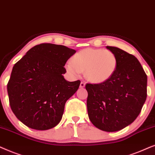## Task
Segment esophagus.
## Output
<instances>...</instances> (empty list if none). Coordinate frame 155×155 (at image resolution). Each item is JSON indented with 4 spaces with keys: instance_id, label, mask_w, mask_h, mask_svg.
I'll return each mask as SVG.
<instances>
[{
    "instance_id": "1",
    "label": "esophagus",
    "mask_w": 155,
    "mask_h": 155,
    "mask_svg": "<svg viewBox=\"0 0 155 155\" xmlns=\"http://www.w3.org/2000/svg\"><path fill=\"white\" fill-rule=\"evenodd\" d=\"M85 85H86L85 82L81 81V84H80V88H84V87H85Z\"/></svg>"
}]
</instances>
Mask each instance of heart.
Masks as SVG:
<instances>
[{
  "label": "heart",
  "mask_w": 155,
  "mask_h": 155,
  "mask_svg": "<svg viewBox=\"0 0 155 155\" xmlns=\"http://www.w3.org/2000/svg\"><path fill=\"white\" fill-rule=\"evenodd\" d=\"M117 57L107 49L86 48L78 51L68 61L65 67L68 73L74 77L84 71L88 81L101 84L112 77L117 69Z\"/></svg>",
  "instance_id": "b5f03b06"
}]
</instances>
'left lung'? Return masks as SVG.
I'll use <instances>...</instances> for the list:
<instances>
[{"mask_svg": "<svg viewBox=\"0 0 155 155\" xmlns=\"http://www.w3.org/2000/svg\"><path fill=\"white\" fill-rule=\"evenodd\" d=\"M117 57L115 74L101 84H87V110L91 122L106 132L120 130L139 115L147 98V77L133 54L107 46Z\"/></svg>", "mask_w": 155, "mask_h": 155, "instance_id": "obj_1", "label": "left lung"}]
</instances>
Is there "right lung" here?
I'll return each instance as SVG.
<instances>
[{
  "label": "right lung",
  "instance_id": "1",
  "mask_svg": "<svg viewBox=\"0 0 155 155\" xmlns=\"http://www.w3.org/2000/svg\"><path fill=\"white\" fill-rule=\"evenodd\" d=\"M76 50L43 43L33 47L14 65L7 85L10 108L32 129L46 130L59 124L67 101L81 81L64 78V65Z\"/></svg>",
  "mask_w": 155,
  "mask_h": 155
}]
</instances>
